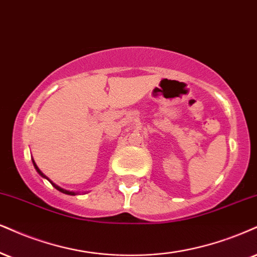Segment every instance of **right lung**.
Wrapping results in <instances>:
<instances>
[{
	"instance_id": "right-lung-1",
	"label": "right lung",
	"mask_w": 257,
	"mask_h": 257,
	"mask_svg": "<svg viewBox=\"0 0 257 257\" xmlns=\"http://www.w3.org/2000/svg\"><path fill=\"white\" fill-rule=\"evenodd\" d=\"M33 166H34V168H36V170H37V172H38V174H39V175H40V176H43V177H44V179L49 180V181H50V182H51V185H52L53 187H55V188H56V189H58V191H59V192L64 193V194H68V195H76V194H77V193H75V192H70V191H66V189H63V188H62V187L57 186V185H56V183H53V182L51 181V180H50V179H49V177H46L45 175H44V174H43V173H41V170L39 169V168H38V166H37V164H36V162H34V160H33Z\"/></svg>"
}]
</instances>
